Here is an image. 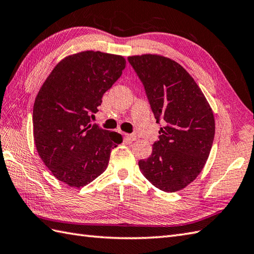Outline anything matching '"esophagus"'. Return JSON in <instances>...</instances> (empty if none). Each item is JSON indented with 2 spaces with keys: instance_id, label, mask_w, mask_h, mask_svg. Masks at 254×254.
<instances>
[{
  "instance_id": "obj_1",
  "label": "esophagus",
  "mask_w": 254,
  "mask_h": 254,
  "mask_svg": "<svg viewBox=\"0 0 254 254\" xmlns=\"http://www.w3.org/2000/svg\"><path fill=\"white\" fill-rule=\"evenodd\" d=\"M126 138L128 140H135L136 139V136L134 134H126Z\"/></svg>"
}]
</instances>
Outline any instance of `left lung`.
I'll return each instance as SVG.
<instances>
[{
  "label": "left lung",
  "mask_w": 254,
  "mask_h": 254,
  "mask_svg": "<svg viewBox=\"0 0 254 254\" xmlns=\"http://www.w3.org/2000/svg\"><path fill=\"white\" fill-rule=\"evenodd\" d=\"M138 75L157 123L159 139L139 170L163 191L183 190L201 172L210 155L215 122L208 100L180 64L160 55L127 57Z\"/></svg>",
  "instance_id": "8db88e82"
}]
</instances>
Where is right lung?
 <instances>
[{"mask_svg": "<svg viewBox=\"0 0 254 254\" xmlns=\"http://www.w3.org/2000/svg\"><path fill=\"white\" fill-rule=\"evenodd\" d=\"M126 63L120 55L81 52L58 63L40 88L32 116L35 147L64 184H90L107 169L111 150L122 143L120 134L93 125L92 118Z\"/></svg>", "mask_w": 254, "mask_h": 254, "instance_id": "right-lung-1", "label": "right lung"}]
</instances>
